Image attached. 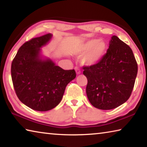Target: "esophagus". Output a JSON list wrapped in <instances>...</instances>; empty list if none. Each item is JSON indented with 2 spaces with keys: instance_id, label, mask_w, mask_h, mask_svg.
Masks as SVG:
<instances>
[{
  "instance_id": "1",
  "label": "esophagus",
  "mask_w": 147,
  "mask_h": 147,
  "mask_svg": "<svg viewBox=\"0 0 147 147\" xmlns=\"http://www.w3.org/2000/svg\"><path fill=\"white\" fill-rule=\"evenodd\" d=\"M74 69H75V71H76V74H80L81 73V71H80V69L78 67H76L75 68H74Z\"/></svg>"
}]
</instances>
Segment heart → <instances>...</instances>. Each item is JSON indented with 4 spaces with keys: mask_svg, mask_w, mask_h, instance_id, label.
I'll use <instances>...</instances> for the list:
<instances>
[{
    "mask_svg": "<svg viewBox=\"0 0 147 147\" xmlns=\"http://www.w3.org/2000/svg\"><path fill=\"white\" fill-rule=\"evenodd\" d=\"M107 46L105 42L98 39H92L80 45L75 50L78 57L82 56V62L86 65H94L99 63L105 56Z\"/></svg>",
    "mask_w": 147,
    "mask_h": 147,
    "instance_id": "heart-1",
    "label": "heart"
}]
</instances>
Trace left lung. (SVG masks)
<instances>
[{
  "label": "left lung",
  "mask_w": 147,
  "mask_h": 147,
  "mask_svg": "<svg viewBox=\"0 0 147 147\" xmlns=\"http://www.w3.org/2000/svg\"><path fill=\"white\" fill-rule=\"evenodd\" d=\"M86 94L95 108L108 110L127 101L138 74V63L128 45L113 36L105 56L97 64L84 66Z\"/></svg>",
  "instance_id": "1"
}]
</instances>
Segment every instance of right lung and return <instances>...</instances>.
Masks as SVG:
<instances>
[{
  "instance_id": "1",
  "label": "right lung",
  "mask_w": 147,
  "mask_h": 147,
  "mask_svg": "<svg viewBox=\"0 0 147 147\" xmlns=\"http://www.w3.org/2000/svg\"><path fill=\"white\" fill-rule=\"evenodd\" d=\"M52 34L32 38L20 47L11 63V74L17 97L29 108L39 111L53 109L60 102L67 84L76 72L64 70L50 59H41V47Z\"/></svg>"
}]
</instances>
